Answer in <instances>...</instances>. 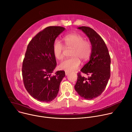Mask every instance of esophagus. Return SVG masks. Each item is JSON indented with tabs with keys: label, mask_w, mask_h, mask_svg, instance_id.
<instances>
[{
	"label": "esophagus",
	"mask_w": 132,
	"mask_h": 132,
	"mask_svg": "<svg viewBox=\"0 0 132 132\" xmlns=\"http://www.w3.org/2000/svg\"><path fill=\"white\" fill-rule=\"evenodd\" d=\"M65 74L66 76L68 75L69 74V72H68V71H65Z\"/></svg>",
	"instance_id": "1"
}]
</instances>
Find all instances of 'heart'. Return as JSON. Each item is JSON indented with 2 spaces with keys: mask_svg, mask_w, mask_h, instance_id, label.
Listing matches in <instances>:
<instances>
[{
  "mask_svg": "<svg viewBox=\"0 0 132 132\" xmlns=\"http://www.w3.org/2000/svg\"><path fill=\"white\" fill-rule=\"evenodd\" d=\"M64 46L59 40H54L53 44V52L54 57L59 60L64 57L63 52L65 48L72 49L71 59L65 60L59 65L61 70L71 72L78 69L80 65V60L86 61L89 58L92 52L91 43L84 40L83 37L78 34H71L63 38Z\"/></svg>",
  "mask_w": 132,
  "mask_h": 132,
  "instance_id": "obj_1",
  "label": "heart"
}]
</instances>
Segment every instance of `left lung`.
Wrapping results in <instances>:
<instances>
[{
	"instance_id": "1",
	"label": "left lung",
	"mask_w": 132,
	"mask_h": 132,
	"mask_svg": "<svg viewBox=\"0 0 132 132\" xmlns=\"http://www.w3.org/2000/svg\"><path fill=\"white\" fill-rule=\"evenodd\" d=\"M78 29L89 37L92 52L89 61L81 70L88 77L79 72L75 88L81 97L90 100L100 96L105 89L111 76V57L105 42L93 29L85 26Z\"/></svg>"
}]
</instances>
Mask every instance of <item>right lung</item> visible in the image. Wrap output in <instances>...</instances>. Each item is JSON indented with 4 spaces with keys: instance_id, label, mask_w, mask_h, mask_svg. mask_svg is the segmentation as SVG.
Masks as SVG:
<instances>
[{
    "instance_id": "right-lung-1",
    "label": "right lung",
    "mask_w": 132,
    "mask_h": 132,
    "mask_svg": "<svg viewBox=\"0 0 132 132\" xmlns=\"http://www.w3.org/2000/svg\"><path fill=\"white\" fill-rule=\"evenodd\" d=\"M65 30L60 26H50L37 34L29 43L22 63V75L26 89L36 100L49 102L57 96L64 71L51 76L56 62L53 44Z\"/></svg>"
}]
</instances>
